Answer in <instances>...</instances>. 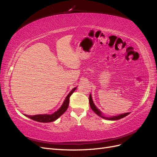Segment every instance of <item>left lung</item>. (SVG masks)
<instances>
[{
	"mask_svg": "<svg viewBox=\"0 0 157 157\" xmlns=\"http://www.w3.org/2000/svg\"><path fill=\"white\" fill-rule=\"evenodd\" d=\"M89 102H90V105L91 109L92 110L96 113L98 115H99V117H101L103 118H105V119H108V120H111V121H114V120H118V119H121V118H124V117L127 116L128 115H129L130 113H126L124 114H122V115H120L118 116H115V117H103L101 115V113L99 111L98 109H97V107L95 106V105L94 104V102L92 101V96H91V94L90 95V97H89Z\"/></svg>",
	"mask_w": 157,
	"mask_h": 157,
	"instance_id": "1",
	"label": "left lung"
}]
</instances>
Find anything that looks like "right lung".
Returning a JSON list of instances; mask_svg holds the SVG:
<instances>
[{
  "label": "right lung",
  "instance_id": "obj_1",
  "mask_svg": "<svg viewBox=\"0 0 157 157\" xmlns=\"http://www.w3.org/2000/svg\"><path fill=\"white\" fill-rule=\"evenodd\" d=\"M75 90H76V88H73L72 90H71L70 93L68 94V96L66 97L65 100L64 101L62 106L59 108L58 111H57L53 114H52V115H46H46H33V116L27 115H25L27 117L30 118L33 121L40 122H53L56 121V119H58L61 115H62L67 109L69 107V98L74 92Z\"/></svg>",
  "mask_w": 157,
  "mask_h": 157
}]
</instances>
